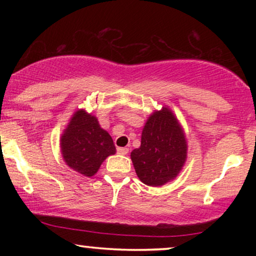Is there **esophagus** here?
<instances>
[{
    "label": "esophagus",
    "mask_w": 256,
    "mask_h": 256,
    "mask_svg": "<svg viewBox=\"0 0 256 256\" xmlns=\"http://www.w3.org/2000/svg\"><path fill=\"white\" fill-rule=\"evenodd\" d=\"M118 154H120V155H127L129 149L128 148H124V146H118V148L116 149Z\"/></svg>",
    "instance_id": "esophagus-1"
}]
</instances>
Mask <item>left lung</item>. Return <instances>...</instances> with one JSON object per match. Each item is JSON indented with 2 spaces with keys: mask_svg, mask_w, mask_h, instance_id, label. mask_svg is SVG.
I'll return each instance as SVG.
<instances>
[{
  "mask_svg": "<svg viewBox=\"0 0 256 256\" xmlns=\"http://www.w3.org/2000/svg\"><path fill=\"white\" fill-rule=\"evenodd\" d=\"M186 141L172 112L163 107L148 118L141 146L130 154L138 177L150 186H160L180 174L186 160Z\"/></svg>",
  "mask_w": 256,
  "mask_h": 256,
  "instance_id": "8db88e82",
  "label": "left lung"
}]
</instances>
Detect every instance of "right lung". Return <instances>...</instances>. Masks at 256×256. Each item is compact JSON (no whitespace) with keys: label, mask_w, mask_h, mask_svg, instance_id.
Here are the masks:
<instances>
[{"label":"right lung","mask_w":256,"mask_h":256,"mask_svg":"<svg viewBox=\"0 0 256 256\" xmlns=\"http://www.w3.org/2000/svg\"><path fill=\"white\" fill-rule=\"evenodd\" d=\"M60 146L66 164L86 177L96 174L101 163L116 152L110 135L100 127L96 118L82 110L73 115Z\"/></svg>","instance_id":"obj_1"}]
</instances>
